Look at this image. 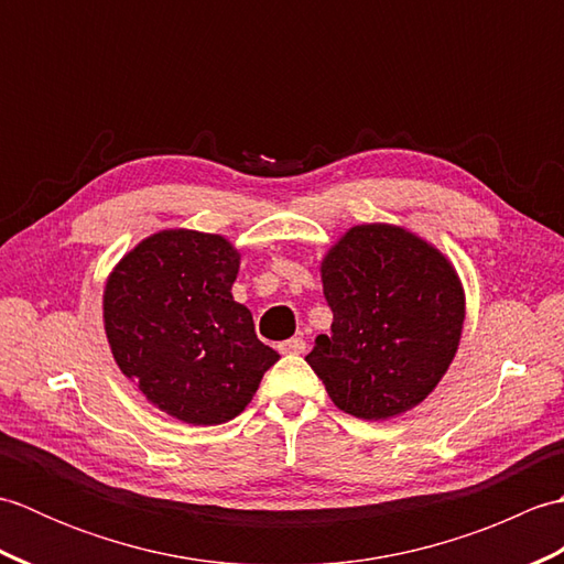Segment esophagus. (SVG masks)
<instances>
[{
  "label": "esophagus",
  "instance_id": "1",
  "mask_svg": "<svg viewBox=\"0 0 564 564\" xmlns=\"http://www.w3.org/2000/svg\"><path fill=\"white\" fill-rule=\"evenodd\" d=\"M279 351H281V354H303V351H305V339H303V337L285 339V341L279 344Z\"/></svg>",
  "mask_w": 564,
  "mask_h": 564
}]
</instances>
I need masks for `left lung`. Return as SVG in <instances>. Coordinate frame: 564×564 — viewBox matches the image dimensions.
Returning a JSON list of instances; mask_svg holds the SVG:
<instances>
[{"label":"left lung","instance_id":"8db88e82","mask_svg":"<svg viewBox=\"0 0 564 564\" xmlns=\"http://www.w3.org/2000/svg\"><path fill=\"white\" fill-rule=\"evenodd\" d=\"M332 334L305 356L341 412L368 422L412 410L446 376L465 293L453 263L398 225H356L322 259Z\"/></svg>","mask_w":564,"mask_h":564}]
</instances>
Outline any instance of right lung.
I'll return each instance as SVG.
<instances>
[{
	"instance_id": "add662e5",
	"label": "right lung",
	"mask_w": 564,
	"mask_h": 564,
	"mask_svg": "<svg viewBox=\"0 0 564 564\" xmlns=\"http://www.w3.org/2000/svg\"><path fill=\"white\" fill-rule=\"evenodd\" d=\"M239 251L220 235L162 230L130 249L104 291V327L118 368L178 422L225 424L279 361L235 303Z\"/></svg>"
}]
</instances>
